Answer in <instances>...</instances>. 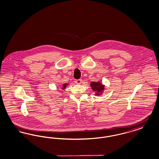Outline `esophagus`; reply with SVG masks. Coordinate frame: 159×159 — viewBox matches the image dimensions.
<instances>
[{
    "label": "esophagus",
    "instance_id": "1",
    "mask_svg": "<svg viewBox=\"0 0 159 159\" xmlns=\"http://www.w3.org/2000/svg\"><path fill=\"white\" fill-rule=\"evenodd\" d=\"M82 82V79H77L75 80V83L77 84H80V83Z\"/></svg>",
    "mask_w": 159,
    "mask_h": 159
}]
</instances>
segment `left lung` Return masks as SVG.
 Instances as JSON below:
<instances>
[{
  "mask_svg": "<svg viewBox=\"0 0 159 159\" xmlns=\"http://www.w3.org/2000/svg\"><path fill=\"white\" fill-rule=\"evenodd\" d=\"M91 86L92 90L96 92L95 94L96 95H101L103 91L104 90V85H103L102 83L100 82H91Z\"/></svg>",
  "mask_w": 159,
  "mask_h": 159,
  "instance_id": "8db88e82",
  "label": "left lung"
}]
</instances>
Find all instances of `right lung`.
I'll use <instances>...</instances> for the list:
<instances>
[{
  "label": "right lung",
  "instance_id": "obj_1",
  "mask_svg": "<svg viewBox=\"0 0 159 159\" xmlns=\"http://www.w3.org/2000/svg\"><path fill=\"white\" fill-rule=\"evenodd\" d=\"M67 84H67V83H64V84H63L62 89H64L66 88V86H67Z\"/></svg>",
  "mask_w": 159,
  "mask_h": 159
}]
</instances>
